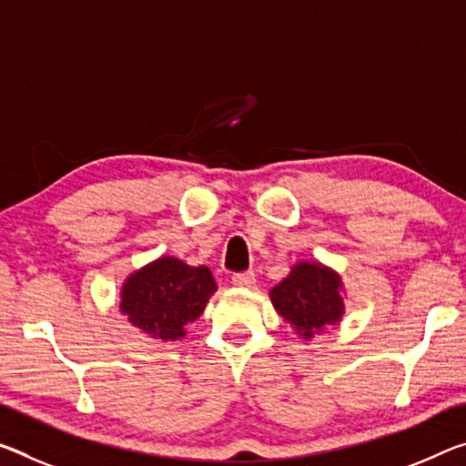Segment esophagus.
<instances>
[{
    "instance_id": "esophagus-1",
    "label": "esophagus",
    "mask_w": 466,
    "mask_h": 466,
    "mask_svg": "<svg viewBox=\"0 0 466 466\" xmlns=\"http://www.w3.org/2000/svg\"><path fill=\"white\" fill-rule=\"evenodd\" d=\"M232 284H234V286H238V288H250V286L255 284V273H253V271H240V273H234Z\"/></svg>"
}]
</instances>
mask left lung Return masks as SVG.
Returning a JSON list of instances; mask_svg holds the SVG:
<instances>
[{
  "mask_svg": "<svg viewBox=\"0 0 466 466\" xmlns=\"http://www.w3.org/2000/svg\"><path fill=\"white\" fill-rule=\"evenodd\" d=\"M339 276L319 263L294 265L269 292L276 311L297 328L302 338H313L315 331L336 326L342 319L344 302L339 297Z\"/></svg>",
  "mask_w": 466,
  "mask_h": 466,
  "instance_id": "obj_1",
  "label": "left lung"
}]
</instances>
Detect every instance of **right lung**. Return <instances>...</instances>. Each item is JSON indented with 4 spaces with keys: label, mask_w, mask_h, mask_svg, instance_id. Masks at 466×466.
I'll use <instances>...</instances> for the list:
<instances>
[{
    "label": "right lung",
    "mask_w": 466,
    "mask_h": 466,
    "mask_svg": "<svg viewBox=\"0 0 466 466\" xmlns=\"http://www.w3.org/2000/svg\"><path fill=\"white\" fill-rule=\"evenodd\" d=\"M216 290L209 268H190L176 257H161L124 282L120 309L151 338L178 339Z\"/></svg>",
    "instance_id": "right-lung-1"
}]
</instances>
